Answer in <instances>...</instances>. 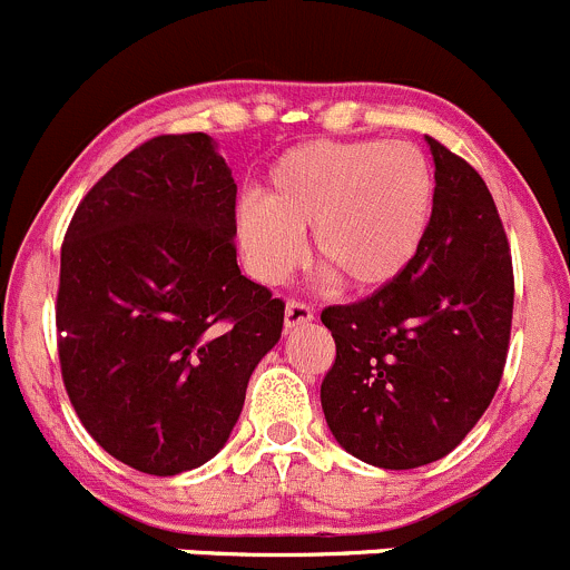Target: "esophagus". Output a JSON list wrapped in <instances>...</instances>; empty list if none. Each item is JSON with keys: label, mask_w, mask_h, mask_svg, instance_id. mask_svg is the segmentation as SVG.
<instances>
[{"label": "esophagus", "mask_w": 570, "mask_h": 570, "mask_svg": "<svg viewBox=\"0 0 570 570\" xmlns=\"http://www.w3.org/2000/svg\"><path fill=\"white\" fill-rule=\"evenodd\" d=\"M286 328H297V325H308L314 320V308L303 301H289L286 303Z\"/></svg>", "instance_id": "1"}]
</instances>
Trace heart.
I'll return each mask as SVG.
<instances>
[{"label": "heart", "mask_w": 570, "mask_h": 570, "mask_svg": "<svg viewBox=\"0 0 570 570\" xmlns=\"http://www.w3.org/2000/svg\"><path fill=\"white\" fill-rule=\"evenodd\" d=\"M434 208V175L406 141H312L284 153L269 189L247 191L234 228L247 267L281 284L303 256L312 228L317 262L347 286L392 284L423 247Z\"/></svg>", "instance_id": "1"}]
</instances>
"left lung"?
I'll return each instance as SVG.
<instances>
[{"label": "left lung", "instance_id": "left-lung-1", "mask_svg": "<svg viewBox=\"0 0 570 570\" xmlns=\"http://www.w3.org/2000/svg\"><path fill=\"white\" fill-rule=\"evenodd\" d=\"M434 208L414 262L392 284L320 320L336 358L320 386L336 443L367 465L443 460L499 390L510 347V242L482 175L425 136Z\"/></svg>", "mask_w": 570, "mask_h": 570}]
</instances>
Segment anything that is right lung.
I'll return each instance as SVG.
<instances>
[{"label": "right lung", "instance_id": "right-lung-1", "mask_svg": "<svg viewBox=\"0 0 570 570\" xmlns=\"http://www.w3.org/2000/svg\"><path fill=\"white\" fill-rule=\"evenodd\" d=\"M236 184L206 132L127 153L77 206L55 323L66 392L125 465L175 476L219 454L284 301L245 278Z\"/></svg>", "mask_w": 570, "mask_h": 570}]
</instances>
